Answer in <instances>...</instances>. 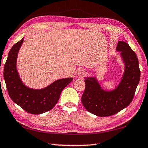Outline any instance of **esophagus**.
I'll return each instance as SVG.
<instances>
[{"instance_id":"1","label":"esophagus","mask_w":148,"mask_h":148,"mask_svg":"<svg viewBox=\"0 0 148 148\" xmlns=\"http://www.w3.org/2000/svg\"><path fill=\"white\" fill-rule=\"evenodd\" d=\"M76 74L79 77H83L86 74V72L84 69H79L78 71H77Z\"/></svg>"}]
</instances>
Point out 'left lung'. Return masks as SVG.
Segmentation results:
<instances>
[{"label": "left lung", "instance_id": "left-lung-1", "mask_svg": "<svg viewBox=\"0 0 148 148\" xmlns=\"http://www.w3.org/2000/svg\"><path fill=\"white\" fill-rule=\"evenodd\" d=\"M116 50L121 51L125 71L121 81L116 89L105 91L94 77L85 79L86 88L82 102L87 111L99 117L112 116L128 106L133 99L140 81L138 59L135 52L123 41L118 42Z\"/></svg>", "mask_w": 148, "mask_h": 148}]
</instances>
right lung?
I'll return each instance as SVG.
<instances>
[{
  "label": "right lung",
  "instance_id": "right-lung-1",
  "mask_svg": "<svg viewBox=\"0 0 148 148\" xmlns=\"http://www.w3.org/2000/svg\"><path fill=\"white\" fill-rule=\"evenodd\" d=\"M23 40V38L15 44L9 51L4 67V78L9 96L15 103L29 114H41L56 106L62 91L73 78L57 79L40 89L26 86L20 79L16 68L17 54Z\"/></svg>",
  "mask_w": 148,
  "mask_h": 148
}]
</instances>
